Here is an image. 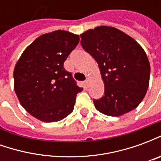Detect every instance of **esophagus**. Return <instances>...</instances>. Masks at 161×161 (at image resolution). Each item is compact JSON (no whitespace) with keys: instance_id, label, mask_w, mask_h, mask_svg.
<instances>
[{"instance_id":"1","label":"esophagus","mask_w":161,"mask_h":161,"mask_svg":"<svg viewBox=\"0 0 161 161\" xmlns=\"http://www.w3.org/2000/svg\"><path fill=\"white\" fill-rule=\"evenodd\" d=\"M89 84H90V78H87V79L85 80V84H86L87 86H89Z\"/></svg>"}]
</instances>
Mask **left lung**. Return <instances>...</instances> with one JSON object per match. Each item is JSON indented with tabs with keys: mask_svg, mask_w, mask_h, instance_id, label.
Masks as SVG:
<instances>
[{
	"mask_svg": "<svg viewBox=\"0 0 161 161\" xmlns=\"http://www.w3.org/2000/svg\"><path fill=\"white\" fill-rule=\"evenodd\" d=\"M81 45L98 64L104 94L93 99L103 114L120 116L135 109L149 85L150 64L133 38L115 27L97 26L82 33Z\"/></svg>",
	"mask_w": 161,
	"mask_h": 161,
	"instance_id": "8db88e82",
	"label": "left lung"
}]
</instances>
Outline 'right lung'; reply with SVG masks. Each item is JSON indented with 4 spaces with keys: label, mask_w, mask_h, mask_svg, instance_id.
I'll return each mask as SVG.
<instances>
[{
    "label": "right lung",
    "mask_w": 161,
    "mask_h": 161,
    "mask_svg": "<svg viewBox=\"0 0 161 161\" xmlns=\"http://www.w3.org/2000/svg\"><path fill=\"white\" fill-rule=\"evenodd\" d=\"M79 36L58 30L43 34L27 46L14 70V91L20 104L33 117L58 121L72 112L78 87L64 68Z\"/></svg>",
    "instance_id": "obj_1"
}]
</instances>
